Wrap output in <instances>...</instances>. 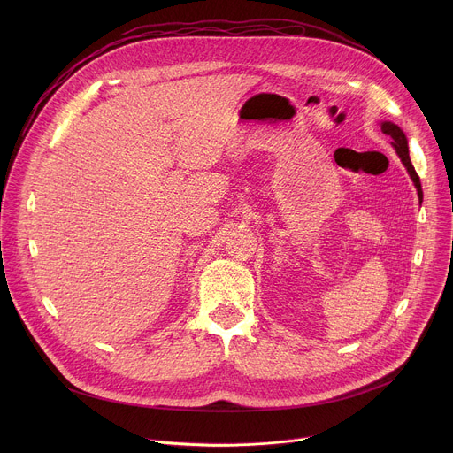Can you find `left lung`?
<instances>
[{
	"instance_id": "obj_1",
	"label": "left lung",
	"mask_w": 453,
	"mask_h": 453,
	"mask_svg": "<svg viewBox=\"0 0 453 453\" xmlns=\"http://www.w3.org/2000/svg\"><path fill=\"white\" fill-rule=\"evenodd\" d=\"M380 127H381V133H383V134L391 136L393 147L396 149V154L400 156L402 163L405 165L407 172L411 173V179L414 180V184H416V188H418V197H419V201H421V199H423V189H421L419 175L416 173V170H414V166H412V163H411V157H409V145H407V138H405L403 131H402V128H400L398 125H395V123H391V121H383Z\"/></svg>"
}]
</instances>
